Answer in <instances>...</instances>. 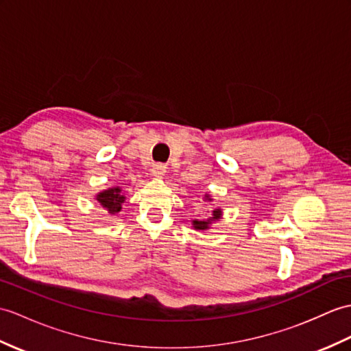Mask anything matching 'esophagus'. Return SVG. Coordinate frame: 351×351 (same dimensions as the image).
I'll use <instances>...</instances> for the list:
<instances>
[{"mask_svg": "<svg viewBox=\"0 0 351 351\" xmlns=\"http://www.w3.org/2000/svg\"><path fill=\"white\" fill-rule=\"evenodd\" d=\"M151 173H152V176H156V178L165 176V173H166V166L161 165V162H157V165L152 166Z\"/></svg>", "mask_w": 351, "mask_h": 351, "instance_id": "1", "label": "esophagus"}]
</instances>
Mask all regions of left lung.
<instances>
[{
    "mask_svg": "<svg viewBox=\"0 0 351 351\" xmlns=\"http://www.w3.org/2000/svg\"><path fill=\"white\" fill-rule=\"evenodd\" d=\"M203 202H206V203L214 202L213 195L205 193V195H203ZM208 212H209L210 214L206 215V217L203 215L202 218L193 219L191 224H193V229H194V230H200V232L209 230L210 226H213V224L217 223V221H219V219L223 218V209H221V208H213L210 210H206V214Z\"/></svg>",
    "mask_w": 351,
    "mask_h": 351,
    "instance_id": "1",
    "label": "left lung"
}]
</instances>
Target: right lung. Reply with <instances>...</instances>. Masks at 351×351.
<instances>
[{
	"mask_svg": "<svg viewBox=\"0 0 351 351\" xmlns=\"http://www.w3.org/2000/svg\"><path fill=\"white\" fill-rule=\"evenodd\" d=\"M125 191L121 186H112V189L103 190L95 194V200L100 203L103 209L108 210L109 215H115L122 209V203L125 202Z\"/></svg>",
	"mask_w": 351,
	"mask_h": 351,
	"instance_id": "obj_1",
	"label": "right lung"
}]
</instances>
